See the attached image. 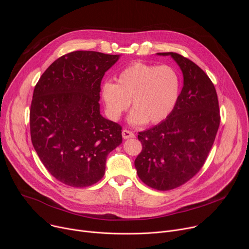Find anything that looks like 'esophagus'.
I'll return each mask as SVG.
<instances>
[{
  "label": "esophagus",
  "mask_w": 249,
  "mask_h": 249,
  "mask_svg": "<svg viewBox=\"0 0 249 249\" xmlns=\"http://www.w3.org/2000/svg\"><path fill=\"white\" fill-rule=\"evenodd\" d=\"M122 137L124 140H127V139H131V138H134L135 137V134L129 130H123L122 131Z\"/></svg>",
  "instance_id": "34e87169"
}]
</instances>
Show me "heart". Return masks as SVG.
I'll return each mask as SVG.
<instances>
[{"label": "heart", "mask_w": 249, "mask_h": 249, "mask_svg": "<svg viewBox=\"0 0 249 249\" xmlns=\"http://www.w3.org/2000/svg\"><path fill=\"white\" fill-rule=\"evenodd\" d=\"M179 92L180 78L172 67L143 62L127 66L119 73L117 84L105 82L100 89L106 114L111 120H119L132 100L134 108L128 122L134 126L158 124L166 119Z\"/></svg>", "instance_id": "obj_1"}]
</instances>
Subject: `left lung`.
<instances>
[{
    "label": "left lung",
    "mask_w": 249,
    "mask_h": 249,
    "mask_svg": "<svg viewBox=\"0 0 249 249\" xmlns=\"http://www.w3.org/2000/svg\"><path fill=\"white\" fill-rule=\"evenodd\" d=\"M170 56L183 74V88L172 112L155 127L138 135L143 150L135 160L140 179L166 191L187 182L201 169L220 126L216 89L204 71L189 59Z\"/></svg>",
    "instance_id": "8db88e82"
}]
</instances>
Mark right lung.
<instances>
[{
	"instance_id": "obj_1",
	"label": "right lung",
	"mask_w": 249,
	"mask_h": 249,
	"mask_svg": "<svg viewBox=\"0 0 249 249\" xmlns=\"http://www.w3.org/2000/svg\"><path fill=\"white\" fill-rule=\"evenodd\" d=\"M120 58L74 51L54 61L34 88L31 142L47 170L62 183L99 181L108 154L122 143L121 126L100 114V83Z\"/></svg>"
}]
</instances>
